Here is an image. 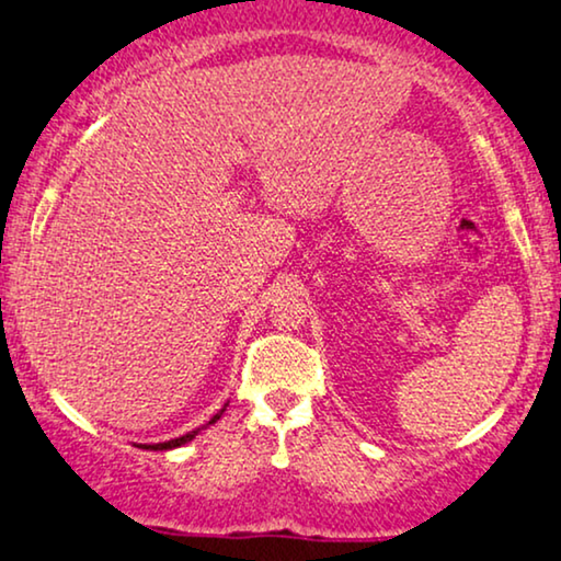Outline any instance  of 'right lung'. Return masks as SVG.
I'll return each mask as SVG.
<instances>
[{
  "mask_svg": "<svg viewBox=\"0 0 561 561\" xmlns=\"http://www.w3.org/2000/svg\"><path fill=\"white\" fill-rule=\"evenodd\" d=\"M225 409H228V403H225L222 409L217 411L215 416H211V420L207 422V424H215L219 416L225 414ZM207 424H204V427H207ZM204 427H198V430H191V432H186V435H181V437H173V439H165V443H150V445H139L141 450H173V448H181V445H186V443H191V439H194L198 432H202Z\"/></svg>",
  "mask_w": 561,
  "mask_h": 561,
  "instance_id": "add662e5",
  "label": "right lung"
}]
</instances>
